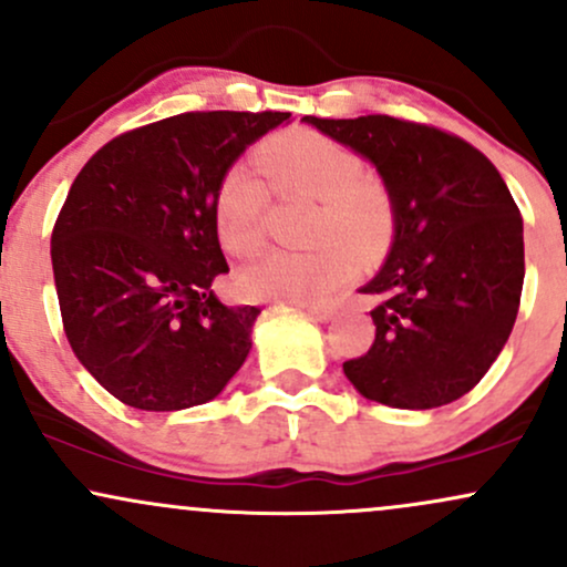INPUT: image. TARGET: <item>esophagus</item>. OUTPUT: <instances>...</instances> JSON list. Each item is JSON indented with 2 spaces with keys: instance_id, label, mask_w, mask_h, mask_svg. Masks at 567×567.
Returning a JSON list of instances; mask_svg holds the SVG:
<instances>
[{
  "instance_id": "34e87169",
  "label": "esophagus",
  "mask_w": 567,
  "mask_h": 567,
  "mask_svg": "<svg viewBox=\"0 0 567 567\" xmlns=\"http://www.w3.org/2000/svg\"><path fill=\"white\" fill-rule=\"evenodd\" d=\"M306 311H309L317 322H330L336 315L333 306H306Z\"/></svg>"
}]
</instances>
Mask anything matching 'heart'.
Returning a JSON list of instances; mask_svg holds the SVG:
<instances>
[{"mask_svg":"<svg viewBox=\"0 0 567 567\" xmlns=\"http://www.w3.org/2000/svg\"><path fill=\"white\" fill-rule=\"evenodd\" d=\"M258 167L282 197L315 199L306 252H269L239 271V290L252 301L317 303L354 271L360 258L379 256L394 234V199L386 184L362 171L349 146L315 130H290L269 138L256 154ZM269 192L250 167L231 165L220 175L213 218L220 243L234 256H252L264 245Z\"/></svg>","mask_w":567,"mask_h":567,"instance_id":"b5f03b06","label":"heart"}]
</instances>
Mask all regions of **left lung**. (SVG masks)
Wrapping results in <instances>:
<instances>
[{
  "label": "left lung",
  "instance_id": "left-lung-1",
  "mask_svg": "<svg viewBox=\"0 0 567 567\" xmlns=\"http://www.w3.org/2000/svg\"><path fill=\"white\" fill-rule=\"evenodd\" d=\"M373 162L394 199L386 264L360 292L375 341L343 362L368 400L402 410L447 405L477 386L517 320L523 218L483 152L445 130L368 114L303 116Z\"/></svg>",
  "mask_w": 567,
  "mask_h": 567
}]
</instances>
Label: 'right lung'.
Listing matches in <instances>:
<instances>
[{
  "label": "right lung",
  "instance_id": "1",
  "mask_svg": "<svg viewBox=\"0 0 567 567\" xmlns=\"http://www.w3.org/2000/svg\"><path fill=\"white\" fill-rule=\"evenodd\" d=\"M288 112H186L116 135L82 167L53 229L71 351L138 410L210 402L250 354L258 306H224L220 175Z\"/></svg>",
  "mask_w": 567,
  "mask_h": 567
}]
</instances>
